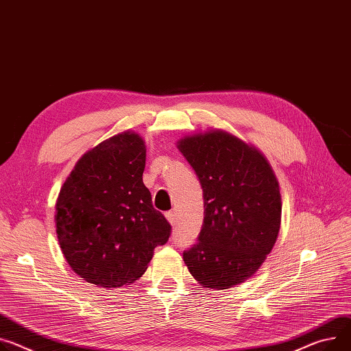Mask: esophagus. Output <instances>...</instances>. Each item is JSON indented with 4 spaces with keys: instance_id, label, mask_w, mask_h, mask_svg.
<instances>
[{
    "instance_id": "34e87169",
    "label": "esophagus",
    "mask_w": 351,
    "mask_h": 351,
    "mask_svg": "<svg viewBox=\"0 0 351 351\" xmlns=\"http://www.w3.org/2000/svg\"><path fill=\"white\" fill-rule=\"evenodd\" d=\"M166 218L169 219V222H170L171 225H176V222H177V215H176V210H170V212H167V213H166Z\"/></svg>"
}]
</instances>
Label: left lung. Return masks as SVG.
Instances as JSON below:
<instances>
[{
  "mask_svg": "<svg viewBox=\"0 0 351 351\" xmlns=\"http://www.w3.org/2000/svg\"><path fill=\"white\" fill-rule=\"evenodd\" d=\"M178 149L204 191V223L197 243L182 253L190 273L225 289L252 277L280 230L281 195L267 160L219 130L184 138Z\"/></svg>",
  "mask_w": 351,
  "mask_h": 351,
  "instance_id": "8db88e82",
  "label": "left lung"
}]
</instances>
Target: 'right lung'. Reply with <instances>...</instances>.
<instances>
[{
  "label": "right lung",
  "mask_w": 351,
  "mask_h": 351,
  "mask_svg": "<svg viewBox=\"0 0 351 351\" xmlns=\"http://www.w3.org/2000/svg\"><path fill=\"white\" fill-rule=\"evenodd\" d=\"M146 147L123 132L86 153L63 184L56 232L74 273L104 288L143 276L153 250L171 234L143 184Z\"/></svg>",
  "instance_id": "add662e5"
}]
</instances>
